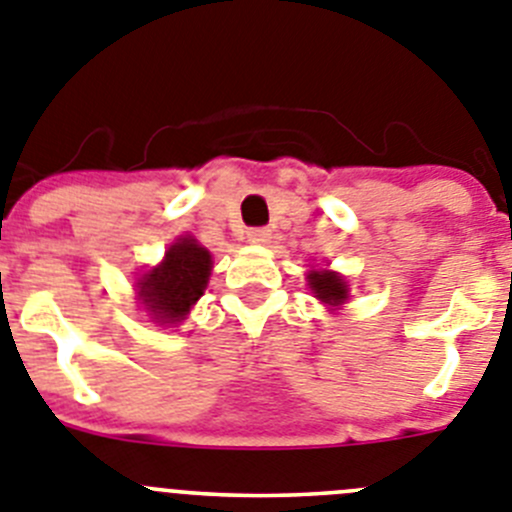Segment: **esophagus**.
I'll use <instances>...</instances> for the list:
<instances>
[{
	"instance_id": "esophagus-1",
	"label": "esophagus",
	"mask_w": 512,
	"mask_h": 512,
	"mask_svg": "<svg viewBox=\"0 0 512 512\" xmlns=\"http://www.w3.org/2000/svg\"><path fill=\"white\" fill-rule=\"evenodd\" d=\"M247 242H252V245H265V242H270V229H250L247 232Z\"/></svg>"
}]
</instances>
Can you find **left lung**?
<instances>
[{
    "label": "left lung",
    "mask_w": 512,
    "mask_h": 512,
    "mask_svg": "<svg viewBox=\"0 0 512 512\" xmlns=\"http://www.w3.org/2000/svg\"><path fill=\"white\" fill-rule=\"evenodd\" d=\"M308 288L313 290V296L326 303L329 308H339L349 298L347 280L334 270H311L306 275Z\"/></svg>",
    "instance_id": "8db88e82"
}]
</instances>
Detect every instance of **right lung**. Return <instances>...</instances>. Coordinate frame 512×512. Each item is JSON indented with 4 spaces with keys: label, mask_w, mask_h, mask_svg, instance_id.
I'll return each instance as SVG.
<instances>
[{
    "label": "right lung",
    "mask_w": 512,
    "mask_h": 512,
    "mask_svg": "<svg viewBox=\"0 0 512 512\" xmlns=\"http://www.w3.org/2000/svg\"><path fill=\"white\" fill-rule=\"evenodd\" d=\"M211 252L191 234L165 250L160 265L137 280V298L155 324H181L191 306L204 296L211 275Z\"/></svg>",
    "instance_id": "add662e5"
}]
</instances>
